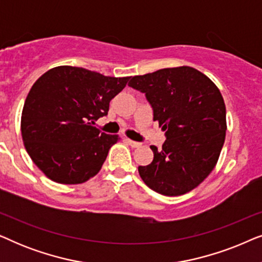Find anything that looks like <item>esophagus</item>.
<instances>
[{"label": "esophagus", "instance_id": "obj_1", "mask_svg": "<svg viewBox=\"0 0 262 262\" xmlns=\"http://www.w3.org/2000/svg\"><path fill=\"white\" fill-rule=\"evenodd\" d=\"M125 142L127 143V144H130L132 148H138L139 145H141V143H138V142H135V141H132V139H128V138H126L125 139Z\"/></svg>", "mask_w": 262, "mask_h": 262}]
</instances>
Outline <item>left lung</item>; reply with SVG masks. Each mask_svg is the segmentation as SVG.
I'll return each mask as SVG.
<instances>
[{"instance_id": "left-lung-1", "label": "left lung", "mask_w": 262, "mask_h": 262, "mask_svg": "<svg viewBox=\"0 0 262 262\" xmlns=\"http://www.w3.org/2000/svg\"><path fill=\"white\" fill-rule=\"evenodd\" d=\"M128 85L144 93L167 137L161 151L150 146L152 162L138 167L142 180L168 196L194 189L213 170L224 144L227 113L220 89L187 66L135 76Z\"/></svg>"}]
</instances>
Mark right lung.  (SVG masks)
<instances>
[{
    "label": "right lung",
    "mask_w": 262,
    "mask_h": 262,
    "mask_svg": "<svg viewBox=\"0 0 262 262\" xmlns=\"http://www.w3.org/2000/svg\"><path fill=\"white\" fill-rule=\"evenodd\" d=\"M128 80L60 66L34 82L21 114V136L32 161L50 180L77 185L99 173L120 137L92 124L106 116L110 101Z\"/></svg>",
    "instance_id": "add662e5"
}]
</instances>
